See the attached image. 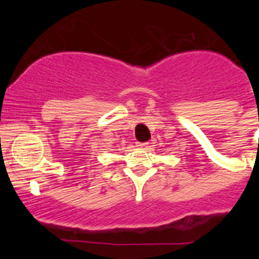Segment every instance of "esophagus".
I'll use <instances>...</instances> for the list:
<instances>
[{"label": "esophagus", "instance_id": "1", "mask_svg": "<svg viewBox=\"0 0 259 259\" xmlns=\"http://www.w3.org/2000/svg\"><path fill=\"white\" fill-rule=\"evenodd\" d=\"M138 146H139L140 148H146V147H148V142H144V144H141V142H139Z\"/></svg>", "mask_w": 259, "mask_h": 259}]
</instances>
